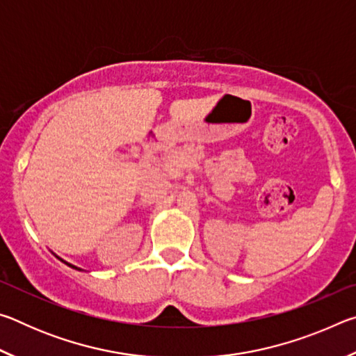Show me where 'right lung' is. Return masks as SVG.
Returning <instances> with one entry per match:
<instances>
[{"instance_id": "right-lung-1", "label": "right lung", "mask_w": 356, "mask_h": 356, "mask_svg": "<svg viewBox=\"0 0 356 356\" xmlns=\"http://www.w3.org/2000/svg\"><path fill=\"white\" fill-rule=\"evenodd\" d=\"M65 264H67V262H65ZM67 265H69V267H72V268H76L75 265H70V264H67ZM76 270H80V268H76Z\"/></svg>"}]
</instances>
